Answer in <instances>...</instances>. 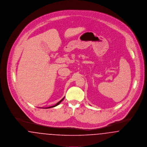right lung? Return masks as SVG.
I'll list each match as a JSON object with an SVG mask.
<instances>
[{
	"instance_id": "right-lung-1",
	"label": "right lung",
	"mask_w": 147,
	"mask_h": 147,
	"mask_svg": "<svg viewBox=\"0 0 147 147\" xmlns=\"http://www.w3.org/2000/svg\"><path fill=\"white\" fill-rule=\"evenodd\" d=\"M64 98H62V99L61 100H60V101H59L58 102H57V103L56 104V105H54V106H50V107H47V108H51V107H55V106H57V105H59V104H60V103H61V102H62V101H63V99H64Z\"/></svg>"
}]
</instances>
